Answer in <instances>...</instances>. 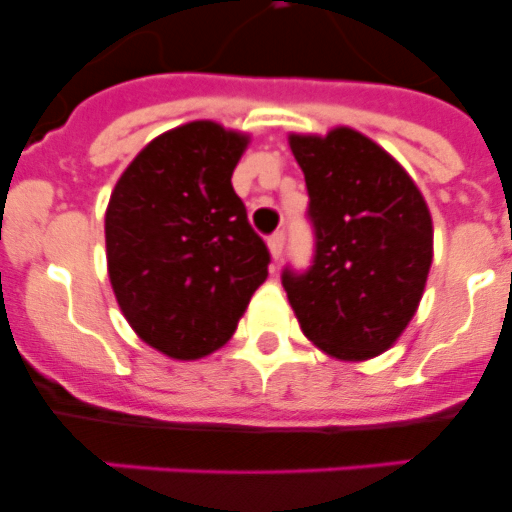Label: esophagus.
I'll list each match as a JSON object with an SVG mask.
<instances>
[{
    "instance_id": "esophagus-1",
    "label": "esophagus",
    "mask_w": 512,
    "mask_h": 512,
    "mask_svg": "<svg viewBox=\"0 0 512 512\" xmlns=\"http://www.w3.org/2000/svg\"><path fill=\"white\" fill-rule=\"evenodd\" d=\"M284 243H287V236H284V231H276L274 236H269L271 259H274V261L281 259V253H284Z\"/></svg>"
}]
</instances>
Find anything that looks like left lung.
I'll list each match as a JSON object with an SVG mask.
<instances>
[{
    "label": "left lung",
    "instance_id": "8db88e82",
    "mask_svg": "<svg viewBox=\"0 0 512 512\" xmlns=\"http://www.w3.org/2000/svg\"><path fill=\"white\" fill-rule=\"evenodd\" d=\"M309 192L314 256L281 284L302 332L327 355L368 360L414 317L431 266V215L401 164L360 131L289 137Z\"/></svg>",
    "mask_w": 512,
    "mask_h": 512
}]
</instances>
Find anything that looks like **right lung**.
I'll return each instance as SVG.
<instances>
[{
	"label": "right lung",
	"mask_w": 512,
	"mask_h": 512,
	"mask_svg": "<svg viewBox=\"0 0 512 512\" xmlns=\"http://www.w3.org/2000/svg\"><path fill=\"white\" fill-rule=\"evenodd\" d=\"M248 137L190 121L152 139L106 208L116 302L139 337L175 360L231 340L269 276V248L231 185Z\"/></svg>",
	"instance_id": "1"
}]
</instances>
